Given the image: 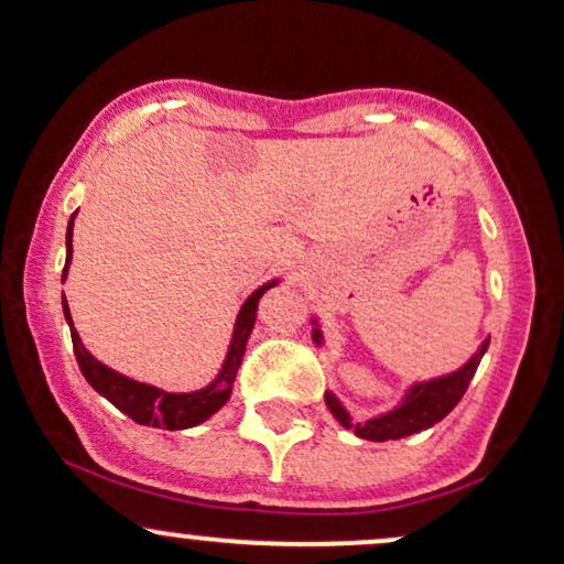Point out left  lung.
I'll return each mask as SVG.
<instances>
[{
  "label": "left lung",
  "mask_w": 564,
  "mask_h": 564,
  "mask_svg": "<svg viewBox=\"0 0 564 564\" xmlns=\"http://www.w3.org/2000/svg\"><path fill=\"white\" fill-rule=\"evenodd\" d=\"M314 343L322 345V332L318 329H314ZM486 347H489V339H486V343L478 347L476 356L470 358L463 368H457L455 373L413 384L408 389L405 400H402L398 408L389 410L384 415H377V419H368L360 423L352 421V415L347 413L343 402H339L332 392L324 394L326 408L332 410V415H335L345 429L356 431L360 440L387 442V440H402V436L419 434V431L431 429L434 423H440L444 415H447L449 410L463 400L465 389H468L478 364H481Z\"/></svg>",
  "instance_id": "obj_1"
}]
</instances>
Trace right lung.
I'll use <instances>...</instances> for the list:
<instances>
[{
	"mask_svg": "<svg viewBox=\"0 0 564 564\" xmlns=\"http://www.w3.org/2000/svg\"><path fill=\"white\" fill-rule=\"evenodd\" d=\"M73 219L75 214L67 221V261H65V269H62V282H65L67 276L69 259H73ZM274 284L276 280L267 282L263 288L256 290L246 303H242L238 322H235L232 343H229L225 366H221L219 377L208 387L198 389V392H164V389L141 384V381L122 377V373H117L112 368L99 364V360L83 347L78 332H75L65 293H62V311H65V318L69 324V337H73V350H75V358H78L80 373L86 377L88 384L112 402L117 410H122L128 419L141 423V426H156V429L162 426L170 431H180V429L198 426L200 421H206L208 415L217 413V410L229 400L232 381L238 377V368L242 364V352H246L250 329H253L256 324V308H259L261 295L267 293L269 288H274Z\"/></svg>",
	"mask_w": 564,
	"mask_h": 564,
	"instance_id": "add662e5",
	"label": "right lung"
}]
</instances>
